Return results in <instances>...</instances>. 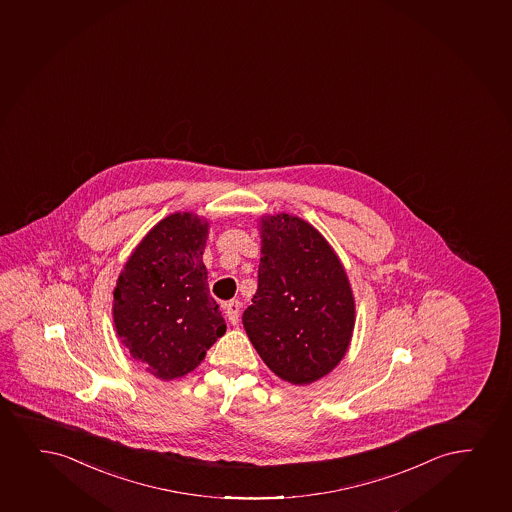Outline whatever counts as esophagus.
I'll return each instance as SVG.
<instances>
[{"label": "esophagus", "instance_id": "esophagus-1", "mask_svg": "<svg viewBox=\"0 0 512 512\" xmlns=\"http://www.w3.org/2000/svg\"><path fill=\"white\" fill-rule=\"evenodd\" d=\"M225 313H227L228 322L232 325H237L239 322L240 315V303L237 299H232V301H228L227 305H225Z\"/></svg>", "mask_w": 512, "mask_h": 512}]
</instances>
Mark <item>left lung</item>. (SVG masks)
I'll return each mask as SVG.
<instances>
[{
	"instance_id": "left-lung-1",
	"label": "left lung",
	"mask_w": 512,
	"mask_h": 512,
	"mask_svg": "<svg viewBox=\"0 0 512 512\" xmlns=\"http://www.w3.org/2000/svg\"><path fill=\"white\" fill-rule=\"evenodd\" d=\"M258 221V291L242 324L275 376L306 386L336 369L350 348V280L336 251L308 221L289 213Z\"/></svg>"
}]
</instances>
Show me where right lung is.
Masks as SVG:
<instances>
[{
  "mask_svg": "<svg viewBox=\"0 0 512 512\" xmlns=\"http://www.w3.org/2000/svg\"><path fill=\"white\" fill-rule=\"evenodd\" d=\"M207 233L206 218L169 214L140 240L116 282L117 337L161 381L192 372L227 332L207 287Z\"/></svg>",
  "mask_w": 512,
  "mask_h": 512,
  "instance_id": "right-lung-1",
  "label": "right lung"
}]
</instances>
